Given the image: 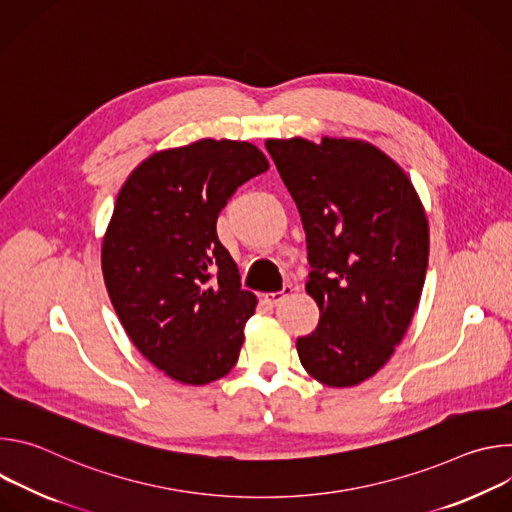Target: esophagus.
Listing matches in <instances>:
<instances>
[{
	"label": "esophagus",
	"instance_id": "obj_1",
	"mask_svg": "<svg viewBox=\"0 0 512 512\" xmlns=\"http://www.w3.org/2000/svg\"><path fill=\"white\" fill-rule=\"evenodd\" d=\"M291 291H294V285H283L281 291H273V294H267L265 296V302L271 304V306H277L279 302H283L287 296H291Z\"/></svg>",
	"mask_w": 512,
	"mask_h": 512
}]
</instances>
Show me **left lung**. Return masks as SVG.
Instances as JSON below:
<instances>
[{
  "instance_id": "obj_1",
  "label": "left lung",
  "mask_w": 512,
  "mask_h": 512,
  "mask_svg": "<svg viewBox=\"0 0 512 512\" xmlns=\"http://www.w3.org/2000/svg\"><path fill=\"white\" fill-rule=\"evenodd\" d=\"M296 200L320 322L298 338L304 369L328 387L373 377L405 336L421 298L429 229L405 172L375 145L267 139Z\"/></svg>"
}]
</instances>
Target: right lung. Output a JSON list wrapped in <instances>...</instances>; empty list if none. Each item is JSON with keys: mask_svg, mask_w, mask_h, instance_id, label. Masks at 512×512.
Here are the masks:
<instances>
[{"mask_svg": "<svg viewBox=\"0 0 512 512\" xmlns=\"http://www.w3.org/2000/svg\"><path fill=\"white\" fill-rule=\"evenodd\" d=\"M267 168L253 143L200 139L154 154L119 190L101 251L105 285L135 348L174 381L206 385L239 358L257 300L216 218Z\"/></svg>", "mask_w": 512, "mask_h": 512, "instance_id": "obj_1", "label": "right lung"}]
</instances>
